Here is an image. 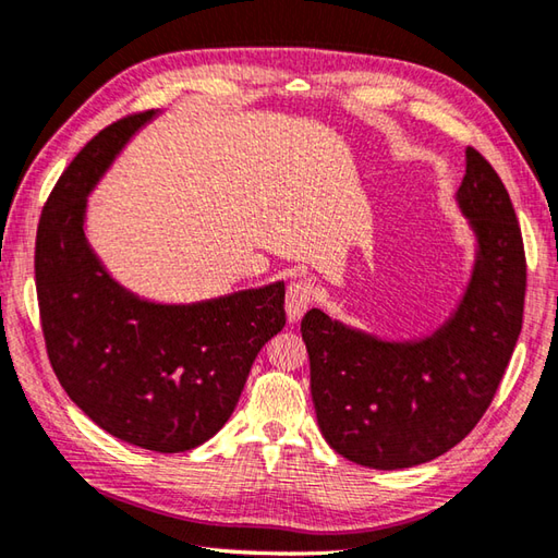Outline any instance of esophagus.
I'll return each mask as SVG.
<instances>
[{
    "label": "esophagus",
    "instance_id": "esophagus-1",
    "mask_svg": "<svg viewBox=\"0 0 558 558\" xmlns=\"http://www.w3.org/2000/svg\"><path fill=\"white\" fill-rule=\"evenodd\" d=\"M314 300V286L310 280H298V282H290L288 288V298H286V314L288 319L294 324L300 322L304 312L310 310V304Z\"/></svg>",
    "mask_w": 558,
    "mask_h": 558
}]
</instances>
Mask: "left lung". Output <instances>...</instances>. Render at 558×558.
I'll use <instances>...</instances> for the list:
<instances>
[{
    "mask_svg": "<svg viewBox=\"0 0 558 558\" xmlns=\"http://www.w3.org/2000/svg\"><path fill=\"white\" fill-rule=\"evenodd\" d=\"M454 203L474 264L452 314L418 338H385L310 310L312 401L338 454L369 469H407L452 450L484 416L515 351L525 307V248L510 195L476 149Z\"/></svg>",
    "mask_w": 558,
    "mask_h": 558,
    "instance_id": "1",
    "label": "left lung"
}]
</instances>
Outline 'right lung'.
Returning <instances> with one entry per match:
<instances>
[{
	"mask_svg": "<svg viewBox=\"0 0 558 558\" xmlns=\"http://www.w3.org/2000/svg\"><path fill=\"white\" fill-rule=\"evenodd\" d=\"M161 111L101 130L43 207L36 288L50 365L98 428L151 452H185L232 416L256 355L286 326V282L198 302L123 286L86 234L89 195Z\"/></svg>",
	"mask_w": 558,
	"mask_h": 558,
	"instance_id": "1",
	"label": "right lung"
}]
</instances>
